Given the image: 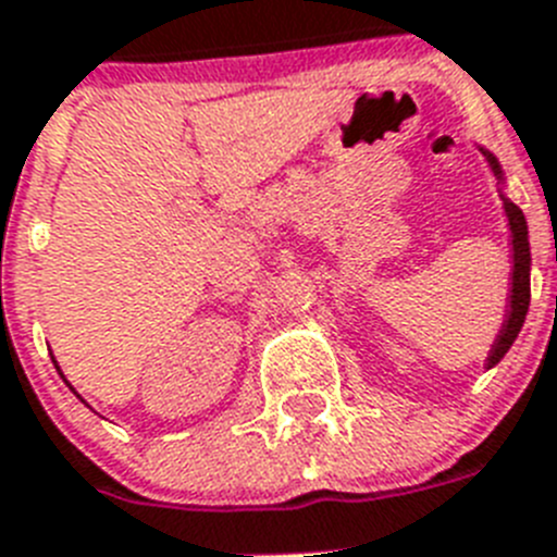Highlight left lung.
<instances>
[{"label":"left lung","mask_w":557,"mask_h":557,"mask_svg":"<svg viewBox=\"0 0 557 557\" xmlns=\"http://www.w3.org/2000/svg\"><path fill=\"white\" fill-rule=\"evenodd\" d=\"M482 156L488 159V166L494 170L496 178L502 181V166L499 161L491 156L488 150H482ZM502 203H505V214H508L510 225V245H513V282H510V309L505 314V323H502L499 334H496V343L491 348L485 366L494 368L505 354L510 351L513 339L519 337L521 326H524V318H528L530 307V243H528V220L521 214V209L516 203H510L505 195H502Z\"/></svg>","instance_id":"8db88e82"}]
</instances>
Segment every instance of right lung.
<instances>
[{"instance_id": "1", "label": "right lung", "mask_w": 557, "mask_h": 557, "mask_svg": "<svg viewBox=\"0 0 557 557\" xmlns=\"http://www.w3.org/2000/svg\"><path fill=\"white\" fill-rule=\"evenodd\" d=\"M55 368H58V366H55Z\"/></svg>"}]
</instances>
